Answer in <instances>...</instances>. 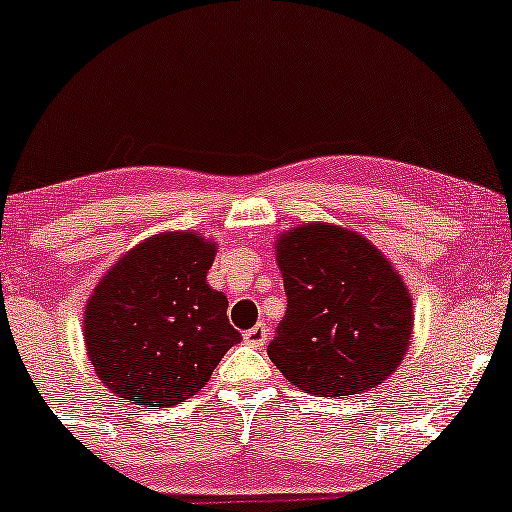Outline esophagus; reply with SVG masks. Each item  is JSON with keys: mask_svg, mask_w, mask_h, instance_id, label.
<instances>
[{"mask_svg": "<svg viewBox=\"0 0 512 512\" xmlns=\"http://www.w3.org/2000/svg\"><path fill=\"white\" fill-rule=\"evenodd\" d=\"M244 341L254 345V348H261V345H265V341H268V327H265V324H256V327L244 331Z\"/></svg>", "mask_w": 512, "mask_h": 512, "instance_id": "1", "label": "esophagus"}]
</instances>
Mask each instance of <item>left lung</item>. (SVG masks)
Segmentation results:
<instances>
[{
	"mask_svg": "<svg viewBox=\"0 0 512 512\" xmlns=\"http://www.w3.org/2000/svg\"><path fill=\"white\" fill-rule=\"evenodd\" d=\"M287 313L268 345L275 367L317 397L360 395L397 369L411 341L409 291L374 244L310 223L277 242Z\"/></svg>",
	"mask_w": 512,
	"mask_h": 512,
	"instance_id": "left-lung-1",
	"label": "left lung"
}]
</instances>
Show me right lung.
<instances>
[{
    "instance_id": "add662e5",
    "label": "right lung",
    "mask_w": 512,
    "mask_h": 512,
    "mask_svg": "<svg viewBox=\"0 0 512 512\" xmlns=\"http://www.w3.org/2000/svg\"><path fill=\"white\" fill-rule=\"evenodd\" d=\"M216 247L155 235L115 263L89 298L84 338L98 381L134 404L171 407L207 386L240 331L207 284Z\"/></svg>"
}]
</instances>
